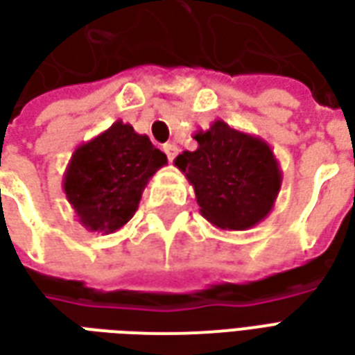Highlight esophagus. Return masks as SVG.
Wrapping results in <instances>:
<instances>
[{
    "label": "esophagus",
    "mask_w": 355,
    "mask_h": 355,
    "mask_svg": "<svg viewBox=\"0 0 355 355\" xmlns=\"http://www.w3.org/2000/svg\"><path fill=\"white\" fill-rule=\"evenodd\" d=\"M163 150H165V154H167V157H169V162H173V159L177 157V154H178L177 144H173V142H167V144L163 146Z\"/></svg>",
    "instance_id": "obj_1"
}]
</instances>
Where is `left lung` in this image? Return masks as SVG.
<instances>
[{
    "mask_svg": "<svg viewBox=\"0 0 355 355\" xmlns=\"http://www.w3.org/2000/svg\"><path fill=\"white\" fill-rule=\"evenodd\" d=\"M193 139L198 150L177 155L175 165L192 184L201 215L220 230H249L262 223L283 178L270 144L223 119Z\"/></svg>",
    "mask_w": 355,
    "mask_h": 355,
    "instance_id": "8db88e82",
    "label": "left lung"
}]
</instances>
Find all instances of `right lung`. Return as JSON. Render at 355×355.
<instances>
[{"mask_svg": "<svg viewBox=\"0 0 355 355\" xmlns=\"http://www.w3.org/2000/svg\"><path fill=\"white\" fill-rule=\"evenodd\" d=\"M165 163L146 135L117 119L76 148L62 178L66 200L89 232L114 234L137 213L148 180Z\"/></svg>", "mask_w": 355, "mask_h": 355, "instance_id": "obj_1", "label": "right lung"}]
</instances>
